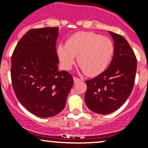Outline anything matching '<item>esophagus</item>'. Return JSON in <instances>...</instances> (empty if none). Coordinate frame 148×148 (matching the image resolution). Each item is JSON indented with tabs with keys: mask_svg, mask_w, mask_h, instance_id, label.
<instances>
[{
	"mask_svg": "<svg viewBox=\"0 0 148 148\" xmlns=\"http://www.w3.org/2000/svg\"><path fill=\"white\" fill-rule=\"evenodd\" d=\"M73 79H74V83H77V82H80V81H82V79H79V78H77V77H73Z\"/></svg>",
	"mask_w": 148,
	"mask_h": 148,
	"instance_id": "esophagus-1",
	"label": "esophagus"
}]
</instances>
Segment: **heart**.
Instances as JSON below:
<instances>
[{"label":"heart","instance_id":"obj_1","mask_svg":"<svg viewBox=\"0 0 148 148\" xmlns=\"http://www.w3.org/2000/svg\"><path fill=\"white\" fill-rule=\"evenodd\" d=\"M58 55L64 67L69 69L77 62L87 75H99L107 68L114 53L112 41L107 37L93 32L81 31L67 39L66 45L60 44Z\"/></svg>","mask_w":148,"mask_h":148}]
</instances>
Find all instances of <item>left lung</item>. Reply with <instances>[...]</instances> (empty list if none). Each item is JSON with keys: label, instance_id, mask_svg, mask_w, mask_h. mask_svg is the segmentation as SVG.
I'll list each match as a JSON object with an SVG mask.
<instances>
[{"label": "left lung", "instance_id": "left-lung-1", "mask_svg": "<svg viewBox=\"0 0 148 148\" xmlns=\"http://www.w3.org/2000/svg\"><path fill=\"white\" fill-rule=\"evenodd\" d=\"M114 40V55L108 68L86 80L85 102L92 112L107 114L118 110L132 92L137 70V59L122 36L110 31Z\"/></svg>", "mask_w": 148, "mask_h": 148}]
</instances>
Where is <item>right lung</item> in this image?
I'll list each match as a JSON object with an SVG mask.
<instances>
[{
  "label": "right lung",
  "instance_id": "1",
  "mask_svg": "<svg viewBox=\"0 0 148 148\" xmlns=\"http://www.w3.org/2000/svg\"><path fill=\"white\" fill-rule=\"evenodd\" d=\"M58 27L31 29L18 42L11 57L16 97L30 112L44 118L63 110L74 84L71 74L58 71Z\"/></svg>",
  "mask_w": 148,
  "mask_h": 148
}]
</instances>
